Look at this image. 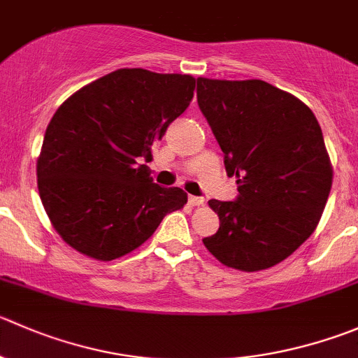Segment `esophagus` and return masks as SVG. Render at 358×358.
Here are the masks:
<instances>
[{"instance_id": "34e87169", "label": "esophagus", "mask_w": 358, "mask_h": 358, "mask_svg": "<svg viewBox=\"0 0 358 358\" xmlns=\"http://www.w3.org/2000/svg\"><path fill=\"white\" fill-rule=\"evenodd\" d=\"M204 203L203 197H196V196H189V204L190 206H201Z\"/></svg>"}]
</instances>
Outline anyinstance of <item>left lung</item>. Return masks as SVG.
<instances>
[{"label": "left lung", "mask_w": 358, "mask_h": 358, "mask_svg": "<svg viewBox=\"0 0 358 358\" xmlns=\"http://www.w3.org/2000/svg\"><path fill=\"white\" fill-rule=\"evenodd\" d=\"M197 103L236 176V201L203 239L224 266L253 273L292 255L317 229L332 187L320 124L301 99L264 80L197 78Z\"/></svg>", "instance_id": "obj_1"}]
</instances>
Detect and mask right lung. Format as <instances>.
Returning <instances> with one entry per match:
<instances>
[{"label":"right lung","mask_w":358,"mask_h":358,"mask_svg":"<svg viewBox=\"0 0 358 358\" xmlns=\"http://www.w3.org/2000/svg\"><path fill=\"white\" fill-rule=\"evenodd\" d=\"M196 78L122 68L69 96L45 131L38 190L62 241L96 260L143 245L187 194L150 178L152 148L190 105Z\"/></svg>","instance_id":"1"}]
</instances>
